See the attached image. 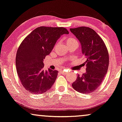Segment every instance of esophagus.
<instances>
[{
  "mask_svg": "<svg viewBox=\"0 0 122 122\" xmlns=\"http://www.w3.org/2000/svg\"><path fill=\"white\" fill-rule=\"evenodd\" d=\"M60 72L62 73V74H67V71H66L65 70H60Z\"/></svg>",
  "mask_w": 122,
  "mask_h": 122,
  "instance_id": "1",
  "label": "esophagus"
}]
</instances>
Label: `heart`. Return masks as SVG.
<instances>
[{
  "label": "heart",
  "instance_id": "b5f03b06",
  "mask_svg": "<svg viewBox=\"0 0 122 122\" xmlns=\"http://www.w3.org/2000/svg\"><path fill=\"white\" fill-rule=\"evenodd\" d=\"M75 42H77V41H76L75 39L73 38H69L67 39H66V45H69L70 44H72L73 43H75Z\"/></svg>",
  "mask_w": 122,
  "mask_h": 122
}]
</instances>
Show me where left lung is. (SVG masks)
<instances>
[{
	"instance_id": "left-lung-1",
	"label": "left lung",
	"mask_w": 122,
	"mask_h": 122,
	"mask_svg": "<svg viewBox=\"0 0 122 122\" xmlns=\"http://www.w3.org/2000/svg\"><path fill=\"white\" fill-rule=\"evenodd\" d=\"M70 30L80 42L82 53L86 58L85 73L77 76L72 86L80 93L90 94L100 85L108 71V50L102 39L92 29L81 27Z\"/></svg>"
}]
</instances>
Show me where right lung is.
<instances>
[{"label":"right lung","mask_w":122,"mask_h":122,"mask_svg":"<svg viewBox=\"0 0 122 122\" xmlns=\"http://www.w3.org/2000/svg\"><path fill=\"white\" fill-rule=\"evenodd\" d=\"M64 34L69 32L63 27H40L21 43L16 55V68L22 85L29 92L44 93L54 84L58 71L44 70L43 61Z\"/></svg>","instance_id":"right-lung-1"}]
</instances>
